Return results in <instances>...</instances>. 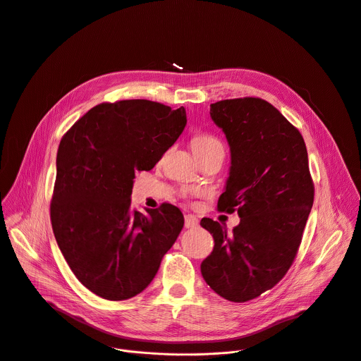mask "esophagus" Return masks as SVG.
<instances>
[{
  "label": "esophagus",
  "instance_id": "34e87169",
  "mask_svg": "<svg viewBox=\"0 0 361 361\" xmlns=\"http://www.w3.org/2000/svg\"><path fill=\"white\" fill-rule=\"evenodd\" d=\"M184 226H185V228H194V227H197V226H198L197 217H194V216H191V214H187V216L184 217Z\"/></svg>",
  "mask_w": 361,
  "mask_h": 361
}]
</instances>
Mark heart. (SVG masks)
<instances>
[{
  "instance_id": "heart-1",
  "label": "heart",
  "mask_w": 361,
  "mask_h": 361,
  "mask_svg": "<svg viewBox=\"0 0 361 361\" xmlns=\"http://www.w3.org/2000/svg\"><path fill=\"white\" fill-rule=\"evenodd\" d=\"M191 147H192V151H198V149H210V148L223 147V145L214 135L198 134L191 140Z\"/></svg>"
}]
</instances>
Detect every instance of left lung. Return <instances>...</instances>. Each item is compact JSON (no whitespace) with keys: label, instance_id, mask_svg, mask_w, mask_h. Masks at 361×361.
<instances>
[{"label":"left lung","instance_id":"obj_1","mask_svg":"<svg viewBox=\"0 0 361 361\" xmlns=\"http://www.w3.org/2000/svg\"><path fill=\"white\" fill-rule=\"evenodd\" d=\"M210 107L231 151L217 209L237 212L240 224L227 233L219 221L201 220L214 238L201 274L223 298L245 302L273 288L291 267L313 207L314 184L302 135L270 102L244 97Z\"/></svg>","mask_w":361,"mask_h":361}]
</instances>
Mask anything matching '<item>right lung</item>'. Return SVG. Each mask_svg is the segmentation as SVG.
<instances>
[{"label": "right lung", "instance_id": "add662e5", "mask_svg": "<svg viewBox=\"0 0 361 361\" xmlns=\"http://www.w3.org/2000/svg\"><path fill=\"white\" fill-rule=\"evenodd\" d=\"M185 110L148 99L102 102L61 138L49 205L57 244L75 277L111 301L140 294L184 226L176 205L147 216L131 207L135 174L177 141Z\"/></svg>", "mask_w": 361, "mask_h": 361}]
</instances>
